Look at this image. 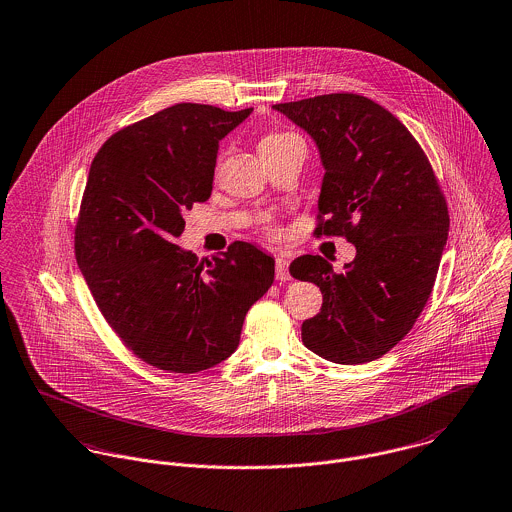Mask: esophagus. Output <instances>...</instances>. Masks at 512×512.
I'll list each match as a JSON object with an SVG mask.
<instances>
[{
  "mask_svg": "<svg viewBox=\"0 0 512 512\" xmlns=\"http://www.w3.org/2000/svg\"><path fill=\"white\" fill-rule=\"evenodd\" d=\"M288 258L284 256H278L276 258V280L278 282H288L292 276H290V270H288Z\"/></svg>",
  "mask_w": 512,
  "mask_h": 512,
  "instance_id": "1",
  "label": "esophagus"
}]
</instances>
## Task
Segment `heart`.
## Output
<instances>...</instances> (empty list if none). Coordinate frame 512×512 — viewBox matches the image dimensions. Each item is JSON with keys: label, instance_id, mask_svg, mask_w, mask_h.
Segmentation results:
<instances>
[{"label": "heart", "instance_id": "b5f03b06", "mask_svg": "<svg viewBox=\"0 0 512 512\" xmlns=\"http://www.w3.org/2000/svg\"><path fill=\"white\" fill-rule=\"evenodd\" d=\"M293 140L301 142V138L295 136L292 132H270V134H266V136L262 138L260 151H262V149H268V147L282 146V144H288V142H293Z\"/></svg>", "mask_w": 512, "mask_h": 512}]
</instances>
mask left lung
Instances as JSON below:
<instances>
[{"label":"left lung","mask_w":512,"mask_h":512,"mask_svg":"<svg viewBox=\"0 0 512 512\" xmlns=\"http://www.w3.org/2000/svg\"><path fill=\"white\" fill-rule=\"evenodd\" d=\"M272 108L319 149L315 234H341L357 248L343 274L321 256L293 260V278L323 293L321 311L301 325L303 345L339 365L370 363L406 337L430 299L449 232L438 179L408 128L361 94Z\"/></svg>","instance_id":"8db88e82"}]
</instances>
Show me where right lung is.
I'll list each match as a JSON object with an SVG mask.
<instances>
[{
	"instance_id": "obj_1",
	"label": "right lung",
	"mask_w": 512,
	"mask_h": 512,
	"mask_svg": "<svg viewBox=\"0 0 512 512\" xmlns=\"http://www.w3.org/2000/svg\"><path fill=\"white\" fill-rule=\"evenodd\" d=\"M250 114L175 104L114 134L90 165L76 262L108 325L147 365H219L274 282V258L250 242L207 262L175 244L183 213L211 197L220 140Z\"/></svg>"
}]
</instances>
